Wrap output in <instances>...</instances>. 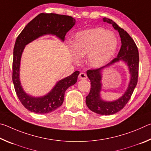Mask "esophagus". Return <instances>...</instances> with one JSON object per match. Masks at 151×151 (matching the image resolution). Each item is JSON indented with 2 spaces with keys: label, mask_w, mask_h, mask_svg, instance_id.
Masks as SVG:
<instances>
[{
  "label": "esophagus",
  "mask_w": 151,
  "mask_h": 151,
  "mask_svg": "<svg viewBox=\"0 0 151 151\" xmlns=\"http://www.w3.org/2000/svg\"><path fill=\"white\" fill-rule=\"evenodd\" d=\"M86 78H87V76H86L85 73H81L80 74H79V75H78L79 80H85V79H86Z\"/></svg>",
  "instance_id": "34e87169"
}]
</instances>
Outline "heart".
<instances>
[{"instance_id":"obj_1","label":"heart","mask_w":151,"mask_h":151,"mask_svg":"<svg viewBox=\"0 0 151 151\" xmlns=\"http://www.w3.org/2000/svg\"><path fill=\"white\" fill-rule=\"evenodd\" d=\"M73 60L86 57L91 68H100L106 65L115 55L118 46L116 35L103 28L96 27L77 32L71 40Z\"/></svg>"}]
</instances>
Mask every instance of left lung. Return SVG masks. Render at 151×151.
I'll list each match as a JSON object with an SVG mask.
<instances>
[{"mask_svg": "<svg viewBox=\"0 0 151 151\" xmlns=\"http://www.w3.org/2000/svg\"><path fill=\"white\" fill-rule=\"evenodd\" d=\"M103 21L111 24L112 27L119 32L121 40V47L117 55L111 63L103 67L95 70L86 71V75L91 81V88L88 95L86 97L88 108L96 114L101 115H111L121 111L131 99L136 87L139 74V50L133 39L124 30L119 27L111 19L103 18ZM123 62L127 66L130 74V79L126 91L119 99L113 101H106L101 98L102 90V72L114 63Z\"/></svg>", "mask_w": 151, "mask_h": 151, "instance_id": "obj_1", "label": "left lung"}]
</instances>
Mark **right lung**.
<instances>
[{
  "label": "right lung",
  "instance_id": "obj_1",
  "mask_svg": "<svg viewBox=\"0 0 151 151\" xmlns=\"http://www.w3.org/2000/svg\"><path fill=\"white\" fill-rule=\"evenodd\" d=\"M75 23L76 20L72 17L55 13H40L27 24L17 37L13 50L12 82L18 98L29 111L47 114L60 107L64 101L65 91L76 83L80 72L76 70L71 75L57 81L45 95L32 96L25 92L20 78V61L25 47L45 35L55 36L64 42L66 34Z\"/></svg>",
  "mask_w": 151,
  "mask_h": 151
}]
</instances>
